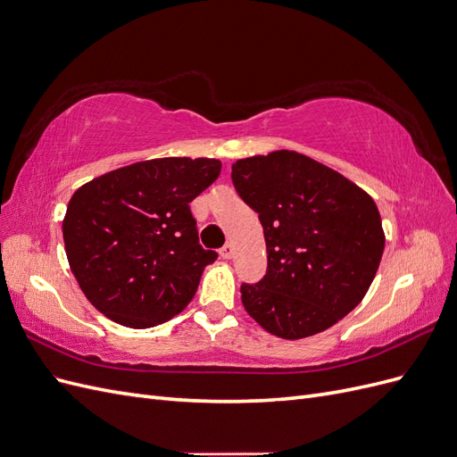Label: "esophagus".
I'll list each match as a JSON object with an SVG mask.
<instances>
[{"instance_id": "1", "label": "esophagus", "mask_w": 457, "mask_h": 457, "mask_svg": "<svg viewBox=\"0 0 457 457\" xmlns=\"http://www.w3.org/2000/svg\"><path fill=\"white\" fill-rule=\"evenodd\" d=\"M232 255H234V245L232 244H225L223 247H220V257L230 259Z\"/></svg>"}]
</instances>
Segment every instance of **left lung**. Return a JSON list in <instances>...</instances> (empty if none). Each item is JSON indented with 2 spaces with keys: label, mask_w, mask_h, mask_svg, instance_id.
I'll return each instance as SVG.
<instances>
[{
  "label": "left lung",
  "mask_w": 457,
  "mask_h": 457,
  "mask_svg": "<svg viewBox=\"0 0 457 457\" xmlns=\"http://www.w3.org/2000/svg\"><path fill=\"white\" fill-rule=\"evenodd\" d=\"M240 198L259 213L267 274L242 284L244 309L269 334L303 339L361 303L385 247L376 202L347 177L294 150L232 163Z\"/></svg>",
  "instance_id": "obj_1"
}]
</instances>
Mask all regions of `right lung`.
I'll return each instance as SVG.
<instances>
[{"mask_svg": "<svg viewBox=\"0 0 457 457\" xmlns=\"http://www.w3.org/2000/svg\"><path fill=\"white\" fill-rule=\"evenodd\" d=\"M220 173L213 158H156L108 171L68 202L62 238L91 305L143 329L168 322L195 297L217 259L198 242L190 202Z\"/></svg>", "mask_w": 457, "mask_h": 457, "instance_id": "add662e5", "label": "right lung"}]
</instances>
